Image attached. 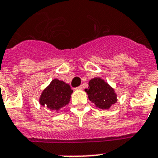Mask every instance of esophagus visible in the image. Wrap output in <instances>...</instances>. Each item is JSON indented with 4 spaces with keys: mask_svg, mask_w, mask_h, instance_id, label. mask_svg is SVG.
Returning <instances> with one entry per match:
<instances>
[{
    "mask_svg": "<svg viewBox=\"0 0 158 158\" xmlns=\"http://www.w3.org/2000/svg\"><path fill=\"white\" fill-rule=\"evenodd\" d=\"M75 89H77V90H82V89H83V87L79 86V87H78V88H76Z\"/></svg>",
    "mask_w": 158,
    "mask_h": 158,
    "instance_id": "obj_1",
    "label": "esophagus"
}]
</instances>
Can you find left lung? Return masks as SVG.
<instances>
[{"instance_id":"8db88e82","label":"left lung","mask_w":158,"mask_h":158,"mask_svg":"<svg viewBox=\"0 0 158 158\" xmlns=\"http://www.w3.org/2000/svg\"><path fill=\"white\" fill-rule=\"evenodd\" d=\"M89 99L96 107L108 110L117 102V95L112 87L99 77L90 79L89 89H85Z\"/></svg>"}]
</instances>
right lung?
<instances>
[{
	"mask_svg": "<svg viewBox=\"0 0 158 158\" xmlns=\"http://www.w3.org/2000/svg\"><path fill=\"white\" fill-rule=\"evenodd\" d=\"M73 90L64 81L54 79L41 94L39 103L43 107L59 111L68 105Z\"/></svg>",
	"mask_w": 158,
	"mask_h": 158,
	"instance_id": "1",
	"label": "right lung"
}]
</instances>
